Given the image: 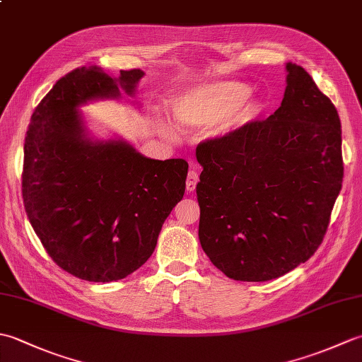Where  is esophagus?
<instances>
[{
  "label": "esophagus",
  "mask_w": 362,
  "mask_h": 362,
  "mask_svg": "<svg viewBox=\"0 0 362 362\" xmlns=\"http://www.w3.org/2000/svg\"><path fill=\"white\" fill-rule=\"evenodd\" d=\"M199 182V175L196 171H189L188 173V177H187V189L188 191H194L196 189V185Z\"/></svg>",
  "instance_id": "1"
}]
</instances>
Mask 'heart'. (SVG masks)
I'll use <instances>...</instances> for the list:
<instances>
[{"instance_id":"heart-1","label":"heart","mask_w":362,"mask_h":362,"mask_svg":"<svg viewBox=\"0 0 362 362\" xmlns=\"http://www.w3.org/2000/svg\"><path fill=\"white\" fill-rule=\"evenodd\" d=\"M252 88L236 81L210 82L191 90L174 105V117L182 127H201L221 119L219 134H227L245 118L243 104ZM161 134L173 136V127L158 122Z\"/></svg>"}]
</instances>
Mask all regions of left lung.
Segmentation results:
<instances>
[{"mask_svg": "<svg viewBox=\"0 0 362 362\" xmlns=\"http://www.w3.org/2000/svg\"><path fill=\"white\" fill-rule=\"evenodd\" d=\"M281 105L197 146L199 241L228 279L267 281L310 259L342 187L341 119L302 66Z\"/></svg>", "mask_w": 362, "mask_h": 362, "instance_id": "obj_1", "label": "left lung"}]
</instances>
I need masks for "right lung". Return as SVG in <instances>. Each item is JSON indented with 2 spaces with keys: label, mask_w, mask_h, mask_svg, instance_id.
Instances as JSON below:
<instances>
[{
  "label": "right lung",
  "mask_w": 362,
  "mask_h": 362,
  "mask_svg": "<svg viewBox=\"0 0 362 362\" xmlns=\"http://www.w3.org/2000/svg\"><path fill=\"white\" fill-rule=\"evenodd\" d=\"M141 70L110 78L81 66L56 82L30 117L23 202L59 267L87 281H117L141 267L185 193L188 163L153 160L121 140H95L79 107L134 96Z\"/></svg>",
  "instance_id": "right-lung-1"
}]
</instances>
